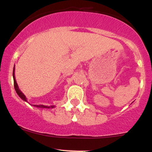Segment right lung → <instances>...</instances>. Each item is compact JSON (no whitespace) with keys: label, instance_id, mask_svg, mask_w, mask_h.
<instances>
[{"label":"right lung","instance_id":"right-lung-1","mask_svg":"<svg viewBox=\"0 0 152 152\" xmlns=\"http://www.w3.org/2000/svg\"><path fill=\"white\" fill-rule=\"evenodd\" d=\"M13 78H14V89L16 90V93H17V94L19 95V96L20 98H21V99H23V100L26 102H27V99H26V96L23 94L22 91H21V90L19 89V86H18L17 83H16V78H15V65H14V70H13ZM32 106L35 107H38V108H45V109H53V108H54L55 105H50V106H46V105H43V104H39V105H37V104H32Z\"/></svg>","mask_w":152,"mask_h":152}]
</instances>
